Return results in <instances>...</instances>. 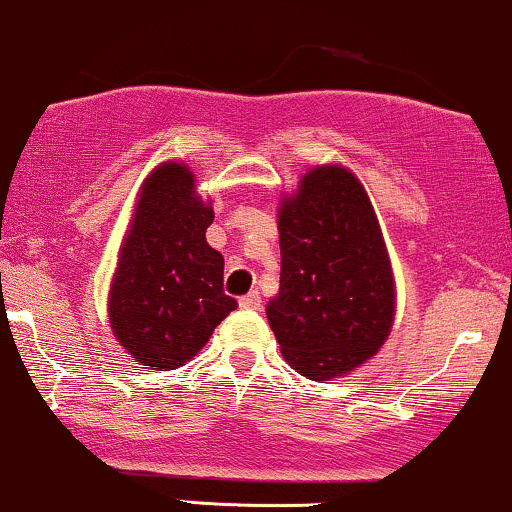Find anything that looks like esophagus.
<instances>
[{
  "label": "esophagus",
  "instance_id": "34e87169",
  "mask_svg": "<svg viewBox=\"0 0 512 512\" xmlns=\"http://www.w3.org/2000/svg\"><path fill=\"white\" fill-rule=\"evenodd\" d=\"M239 306H242V309H251V311L258 309V306H261V294L249 292L246 297L239 299Z\"/></svg>",
  "mask_w": 512,
  "mask_h": 512
}]
</instances>
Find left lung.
<instances>
[{"label":"left lung","mask_w":512,"mask_h":512,"mask_svg":"<svg viewBox=\"0 0 512 512\" xmlns=\"http://www.w3.org/2000/svg\"><path fill=\"white\" fill-rule=\"evenodd\" d=\"M280 290L266 306L282 357L333 381L381 350L395 321V275L376 210L350 167L302 174L278 206Z\"/></svg>","instance_id":"8db88e82"}]
</instances>
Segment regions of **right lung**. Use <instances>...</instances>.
Segmentation results:
<instances>
[{
	"label": "right lung",
	"mask_w": 512,
	"mask_h": 512,
	"mask_svg": "<svg viewBox=\"0 0 512 512\" xmlns=\"http://www.w3.org/2000/svg\"><path fill=\"white\" fill-rule=\"evenodd\" d=\"M213 201L196 174L165 160L143 179L119 246L107 316L119 345L143 369L170 371L194 359L237 309L222 292L225 258L206 242Z\"/></svg>",
	"instance_id": "obj_1"
}]
</instances>
